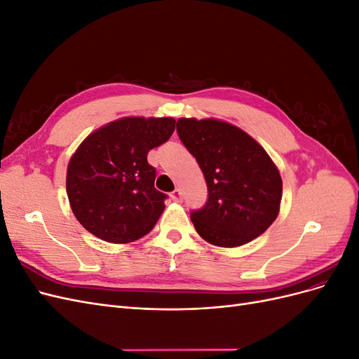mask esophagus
<instances>
[{
    "mask_svg": "<svg viewBox=\"0 0 359 359\" xmlns=\"http://www.w3.org/2000/svg\"><path fill=\"white\" fill-rule=\"evenodd\" d=\"M170 199L172 201H175V202H180L181 199H182V196H181V191L177 189V190H173L172 193H170Z\"/></svg>",
    "mask_w": 359,
    "mask_h": 359,
    "instance_id": "34e87169",
    "label": "esophagus"
}]
</instances>
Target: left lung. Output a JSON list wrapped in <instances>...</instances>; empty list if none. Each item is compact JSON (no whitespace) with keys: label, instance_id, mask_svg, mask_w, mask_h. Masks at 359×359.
Returning a JSON list of instances; mask_svg holds the SVG:
<instances>
[{"label":"left lung","instance_id":"obj_1","mask_svg":"<svg viewBox=\"0 0 359 359\" xmlns=\"http://www.w3.org/2000/svg\"><path fill=\"white\" fill-rule=\"evenodd\" d=\"M177 132L208 187L206 203L190 212L198 233L220 247L262 235L277 219L283 190L266 151L241 128L217 119L181 118Z\"/></svg>","mask_w":359,"mask_h":359}]
</instances>
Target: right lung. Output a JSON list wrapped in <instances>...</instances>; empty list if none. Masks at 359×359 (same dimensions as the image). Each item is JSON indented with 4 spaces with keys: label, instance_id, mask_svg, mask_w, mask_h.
I'll list each match as a JSON object with an SVG mask.
<instances>
[{
    "label": "right lung",
    "instance_id": "add662e5",
    "mask_svg": "<svg viewBox=\"0 0 359 359\" xmlns=\"http://www.w3.org/2000/svg\"><path fill=\"white\" fill-rule=\"evenodd\" d=\"M173 118L128 116L95 130L67 168L72 211L86 231L114 244L133 243L156 226L168 196L154 187L149 149L165 144Z\"/></svg>",
    "mask_w": 359,
    "mask_h": 359
}]
</instances>
